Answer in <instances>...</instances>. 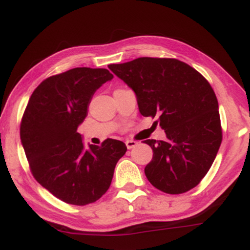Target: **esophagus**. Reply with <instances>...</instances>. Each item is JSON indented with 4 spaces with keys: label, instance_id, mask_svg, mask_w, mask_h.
I'll use <instances>...</instances> for the list:
<instances>
[{
    "label": "esophagus",
    "instance_id": "esophagus-1",
    "mask_svg": "<svg viewBox=\"0 0 250 250\" xmlns=\"http://www.w3.org/2000/svg\"><path fill=\"white\" fill-rule=\"evenodd\" d=\"M136 145H137V142L136 141H133V140H127V141H125V146H127L128 149L134 148Z\"/></svg>",
    "mask_w": 250,
    "mask_h": 250
}]
</instances>
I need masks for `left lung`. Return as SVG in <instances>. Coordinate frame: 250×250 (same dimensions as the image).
<instances>
[{
	"label": "left lung",
	"mask_w": 250,
	"mask_h": 250,
	"mask_svg": "<svg viewBox=\"0 0 250 250\" xmlns=\"http://www.w3.org/2000/svg\"><path fill=\"white\" fill-rule=\"evenodd\" d=\"M135 91L140 113L157 117L167 139L146 140L153 159L145 174L155 188L182 194L201 182L222 142L216 95L197 70L176 59L139 57L109 64Z\"/></svg>",
	"instance_id": "obj_1"
}]
</instances>
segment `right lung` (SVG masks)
Instances as JSON below:
<instances>
[{"mask_svg": "<svg viewBox=\"0 0 250 250\" xmlns=\"http://www.w3.org/2000/svg\"><path fill=\"white\" fill-rule=\"evenodd\" d=\"M111 79L108 69L85 67L48 77L31 94L22 116L20 135L34 179L69 205H89L105 194L127 151L114 139L85 149L77 133L96 89Z\"/></svg>", "mask_w": 250, "mask_h": 250, "instance_id": "add662e5", "label": "right lung"}]
</instances>
